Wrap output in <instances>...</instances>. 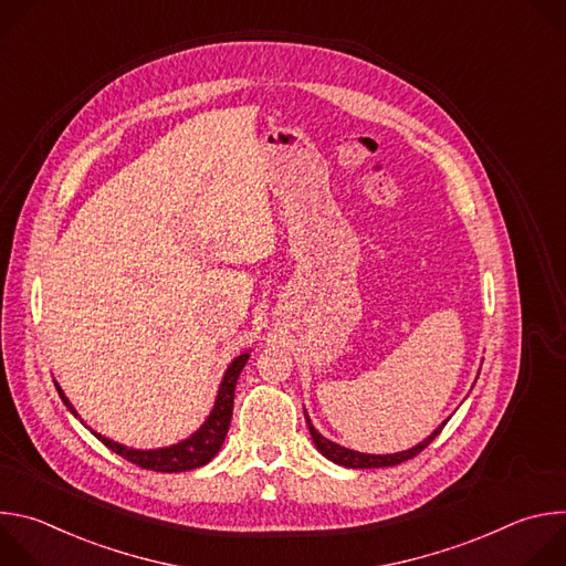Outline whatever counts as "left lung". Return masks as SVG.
I'll return each mask as SVG.
<instances>
[{"label":"left lung","mask_w":566,"mask_h":566,"mask_svg":"<svg viewBox=\"0 0 566 566\" xmlns=\"http://www.w3.org/2000/svg\"><path fill=\"white\" fill-rule=\"evenodd\" d=\"M476 376H479V374H476ZM304 417H306V426H308L311 439H313L315 448L322 452V457H327L329 461H334V463H338V465H345V468H389V465H396V463L408 461V459L417 457L421 450H426V448L434 441V437L443 430V426L450 421V417H448V419H446V421H443V423H441V426H439L430 437H426L421 443L412 446L410 450L394 452V454H367V452L349 450V448H345V446H338V443L329 441L327 437H322V434L313 428V423H311V419H308L306 410H304Z\"/></svg>","instance_id":"left-lung-1"}]
</instances>
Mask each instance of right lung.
<instances>
[{"mask_svg": "<svg viewBox=\"0 0 566 566\" xmlns=\"http://www.w3.org/2000/svg\"><path fill=\"white\" fill-rule=\"evenodd\" d=\"M251 358L249 352L239 354L230 365L228 369L223 371V378L219 382V389H217V398H214V406L208 415V419L199 426V430H195L188 439L179 441V443H172V446H166V448H151V450H140V448H129L125 443H118L96 430H92V434L103 441L112 452L120 454L123 459L145 468V470H156V472H186V470H195V468H201L206 465L223 446V439L228 434V426H230V419H232V400H234V387H237V378L241 374V369H244L247 360ZM55 382V380H53ZM55 389L62 398V402L66 406V410L75 417V408L71 406V400L64 396L62 387L55 382ZM80 423H85L83 419H80Z\"/></svg>", "mask_w": 566, "mask_h": 566, "instance_id": "1", "label": "right lung"}]
</instances>
